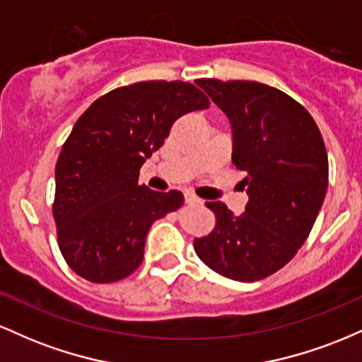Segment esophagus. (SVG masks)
Returning <instances> with one entry per match:
<instances>
[{
	"instance_id": "obj_1",
	"label": "esophagus",
	"mask_w": 362,
	"mask_h": 362,
	"mask_svg": "<svg viewBox=\"0 0 362 362\" xmlns=\"http://www.w3.org/2000/svg\"><path fill=\"white\" fill-rule=\"evenodd\" d=\"M185 202H187V204L201 206V204H202V199L195 197V195H194V194H185Z\"/></svg>"
}]
</instances>
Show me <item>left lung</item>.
Wrapping results in <instances>:
<instances>
[{"label": "left lung", "instance_id": "8db88e82", "mask_svg": "<svg viewBox=\"0 0 362 362\" xmlns=\"http://www.w3.org/2000/svg\"><path fill=\"white\" fill-rule=\"evenodd\" d=\"M226 114L231 161L245 172L248 202L235 216L207 202L216 228L195 238V253L228 279L253 282L284 267L308 238L328 185V158L308 110L284 91L257 81H195Z\"/></svg>", "mask_w": 362, "mask_h": 362}]
</instances>
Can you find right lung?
Returning a JSON list of instances; mask_svg holds the SVG:
<instances>
[{"mask_svg":"<svg viewBox=\"0 0 362 362\" xmlns=\"http://www.w3.org/2000/svg\"><path fill=\"white\" fill-rule=\"evenodd\" d=\"M207 107L192 83L141 81L83 112L57 158L52 206L61 253L78 276L103 284L139 267L151 224L184 204L178 190L139 185V168L178 117Z\"/></svg>","mask_w":362,"mask_h":362,"instance_id":"add662e5","label":"right lung"}]
</instances>
